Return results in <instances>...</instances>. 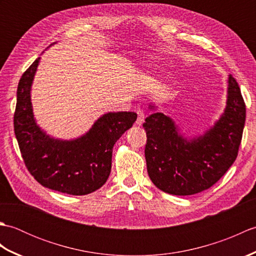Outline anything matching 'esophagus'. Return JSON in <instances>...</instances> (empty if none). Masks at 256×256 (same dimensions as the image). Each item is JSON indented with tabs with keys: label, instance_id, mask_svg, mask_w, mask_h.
I'll use <instances>...</instances> for the list:
<instances>
[{
	"label": "esophagus",
	"instance_id": "esophagus-1",
	"mask_svg": "<svg viewBox=\"0 0 256 256\" xmlns=\"http://www.w3.org/2000/svg\"><path fill=\"white\" fill-rule=\"evenodd\" d=\"M138 113V118H136V124L138 125H142L144 123V120H145V116H144V112L142 110H136Z\"/></svg>",
	"mask_w": 256,
	"mask_h": 256
}]
</instances>
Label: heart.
<instances>
[{"label": "heart", "instance_id": "1", "mask_svg": "<svg viewBox=\"0 0 256 256\" xmlns=\"http://www.w3.org/2000/svg\"><path fill=\"white\" fill-rule=\"evenodd\" d=\"M164 52H158L156 54H153V56H152V59H154V60H160V59H162L165 56Z\"/></svg>", "mask_w": 256, "mask_h": 256}]
</instances>
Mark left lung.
Here are the masks:
<instances>
[{"label":"left lung","instance_id":"8db88e82","mask_svg":"<svg viewBox=\"0 0 256 256\" xmlns=\"http://www.w3.org/2000/svg\"><path fill=\"white\" fill-rule=\"evenodd\" d=\"M153 113L143 128L148 142V172L162 192L189 196L204 192L219 180L234 162L246 123V104L240 86L228 76L224 113L204 133L184 136L175 121L150 103Z\"/></svg>","mask_w":256,"mask_h":256}]
</instances>
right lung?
<instances>
[{
	"mask_svg": "<svg viewBox=\"0 0 256 256\" xmlns=\"http://www.w3.org/2000/svg\"><path fill=\"white\" fill-rule=\"evenodd\" d=\"M40 62L38 57L30 64L18 86L14 131L25 165L32 176L48 189L74 196L94 192L106 182L113 146L132 128L138 114L108 112L79 138L52 136L37 124L32 112L30 91Z\"/></svg>",
	"mask_w": 256,
	"mask_h": 256,
	"instance_id": "1",
	"label": "right lung"
}]
</instances>
